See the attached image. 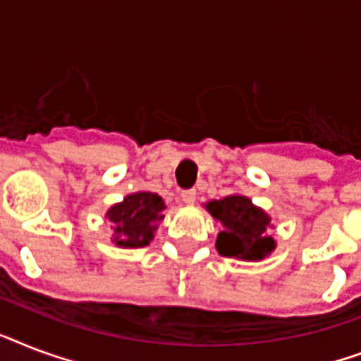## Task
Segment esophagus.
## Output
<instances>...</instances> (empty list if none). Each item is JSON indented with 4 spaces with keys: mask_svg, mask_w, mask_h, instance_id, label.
Masks as SVG:
<instances>
[{
    "mask_svg": "<svg viewBox=\"0 0 361 361\" xmlns=\"http://www.w3.org/2000/svg\"><path fill=\"white\" fill-rule=\"evenodd\" d=\"M181 200H183L187 206H192L195 200H197V191H195V189H187V191L181 192Z\"/></svg>",
    "mask_w": 361,
    "mask_h": 361,
    "instance_id": "obj_1",
    "label": "esophagus"
}]
</instances>
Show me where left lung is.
<instances>
[{"label": "left lung", "mask_w": 361, "mask_h": 361, "mask_svg": "<svg viewBox=\"0 0 361 361\" xmlns=\"http://www.w3.org/2000/svg\"><path fill=\"white\" fill-rule=\"evenodd\" d=\"M206 209L223 225L215 241L223 257L262 260L275 249V240L268 236V228L271 226L269 215L247 197L231 195L223 200H212L206 204Z\"/></svg>", "instance_id": "1"}]
</instances>
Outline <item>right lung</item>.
<instances>
[{
	"label": "right lung",
	"instance_id": "obj_1",
	"mask_svg": "<svg viewBox=\"0 0 361 361\" xmlns=\"http://www.w3.org/2000/svg\"><path fill=\"white\" fill-rule=\"evenodd\" d=\"M163 198L155 192H133L123 202L114 204L106 212L110 223H114V243L120 247H144L153 240L159 221H163Z\"/></svg>",
	"mask_w": 361,
	"mask_h": 361
}]
</instances>
